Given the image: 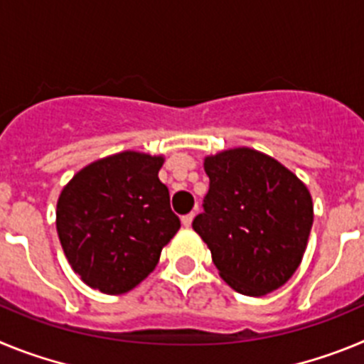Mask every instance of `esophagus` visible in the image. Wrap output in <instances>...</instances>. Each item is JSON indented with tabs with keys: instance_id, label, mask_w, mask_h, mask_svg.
Masks as SVG:
<instances>
[{
	"instance_id": "esophagus-1",
	"label": "esophagus",
	"mask_w": 364,
	"mask_h": 364,
	"mask_svg": "<svg viewBox=\"0 0 364 364\" xmlns=\"http://www.w3.org/2000/svg\"><path fill=\"white\" fill-rule=\"evenodd\" d=\"M193 218H195V213H189V215H184V217H182V224H184L186 228H189L191 226V222H193Z\"/></svg>"
}]
</instances>
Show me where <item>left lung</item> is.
Instances as JSON below:
<instances>
[{
    "mask_svg": "<svg viewBox=\"0 0 364 364\" xmlns=\"http://www.w3.org/2000/svg\"><path fill=\"white\" fill-rule=\"evenodd\" d=\"M210 191L193 230L220 277L239 294L277 290L301 264L311 224L310 191L277 160L239 147L208 156Z\"/></svg>",
    "mask_w": 364,
    "mask_h": 364,
    "instance_id": "1",
    "label": "left lung"
}]
</instances>
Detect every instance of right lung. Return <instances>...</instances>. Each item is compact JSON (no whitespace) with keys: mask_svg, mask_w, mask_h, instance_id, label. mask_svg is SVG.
Segmentation results:
<instances>
[{"mask_svg":"<svg viewBox=\"0 0 364 364\" xmlns=\"http://www.w3.org/2000/svg\"><path fill=\"white\" fill-rule=\"evenodd\" d=\"M162 164V156L124 151L83 167L63 188L58 237L87 286L125 294L159 264L162 247L180 230L159 178Z\"/></svg>","mask_w":364,"mask_h":364,"instance_id":"right-lung-1","label":"right lung"}]
</instances>
